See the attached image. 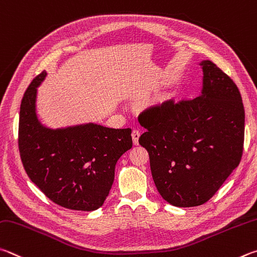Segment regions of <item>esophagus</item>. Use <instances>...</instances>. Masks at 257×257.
<instances>
[{
  "instance_id": "esophagus-1",
  "label": "esophagus",
  "mask_w": 257,
  "mask_h": 257,
  "mask_svg": "<svg viewBox=\"0 0 257 257\" xmlns=\"http://www.w3.org/2000/svg\"><path fill=\"white\" fill-rule=\"evenodd\" d=\"M132 137H133V142L135 145H138V141H139V137H141V133L138 132V130H133V134H132Z\"/></svg>"
}]
</instances>
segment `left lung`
I'll return each mask as SVG.
<instances>
[{
	"instance_id": "8db88e82",
	"label": "left lung",
	"mask_w": 257,
	"mask_h": 257,
	"mask_svg": "<svg viewBox=\"0 0 257 257\" xmlns=\"http://www.w3.org/2000/svg\"><path fill=\"white\" fill-rule=\"evenodd\" d=\"M202 88L193 100L173 99L144 110L147 129L139 144L147 149L154 183L165 201L189 208L206 203L239 165L245 111L238 87L210 60Z\"/></svg>"
}]
</instances>
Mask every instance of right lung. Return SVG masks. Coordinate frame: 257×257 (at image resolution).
<instances>
[{
  "label": "right lung",
  "mask_w": 257,
  "mask_h": 257,
  "mask_svg": "<svg viewBox=\"0 0 257 257\" xmlns=\"http://www.w3.org/2000/svg\"><path fill=\"white\" fill-rule=\"evenodd\" d=\"M39 74L23 95L19 151L30 180L58 206L80 211L99 209L114 180L115 164L133 147L132 129L87 122L49 128L37 114Z\"/></svg>",
  "instance_id": "obj_1"
}]
</instances>
